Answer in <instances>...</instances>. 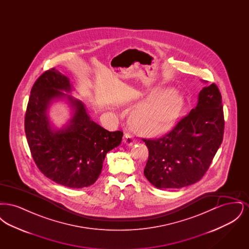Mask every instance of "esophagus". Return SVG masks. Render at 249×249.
Segmentation results:
<instances>
[{
	"instance_id": "34e87169",
	"label": "esophagus",
	"mask_w": 249,
	"mask_h": 249,
	"mask_svg": "<svg viewBox=\"0 0 249 249\" xmlns=\"http://www.w3.org/2000/svg\"><path fill=\"white\" fill-rule=\"evenodd\" d=\"M134 141H135V139H134V137L130 133L126 132L124 134V137H123V142H124V143H126L128 145H131L134 142Z\"/></svg>"
}]
</instances>
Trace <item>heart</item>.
<instances>
[{
	"instance_id": "obj_1",
	"label": "heart",
	"mask_w": 249,
	"mask_h": 249,
	"mask_svg": "<svg viewBox=\"0 0 249 249\" xmlns=\"http://www.w3.org/2000/svg\"><path fill=\"white\" fill-rule=\"evenodd\" d=\"M183 107L184 98L179 91L157 89L132 112L130 123L142 135L157 136L173 126Z\"/></svg>"
}]
</instances>
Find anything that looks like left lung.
<instances>
[{
	"instance_id": "obj_1",
	"label": "left lung",
	"mask_w": 249,
	"mask_h": 249,
	"mask_svg": "<svg viewBox=\"0 0 249 249\" xmlns=\"http://www.w3.org/2000/svg\"><path fill=\"white\" fill-rule=\"evenodd\" d=\"M224 125L221 93L211 84L173 130L157 139H142L148 148L144 177L159 189H180L200 181L222 142Z\"/></svg>"
}]
</instances>
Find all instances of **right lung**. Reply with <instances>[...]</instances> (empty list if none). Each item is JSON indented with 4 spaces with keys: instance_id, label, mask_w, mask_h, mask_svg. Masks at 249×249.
I'll use <instances>...</instances> for the list:
<instances>
[{
    "instance_id": "right-lung-1",
    "label": "right lung",
    "mask_w": 249,
    "mask_h": 249,
    "mask_svg": "<svg viewBox=\"0 0 249 249\" xmlns=\"http://www.w3.org/2000/svg\"><path fill=\"white\" fill-rule=\"evenodd\" d=\"M70 91L69 79L55 68L43 72L34 84L25 114V133L36 166L57 184L81 189L99 178L108 151L119 146L121 130L104 129L87 114L80 101L68 96L74 114L63 129H51L47 110L51 101Z\"/></svg>"
}]
</instances>
